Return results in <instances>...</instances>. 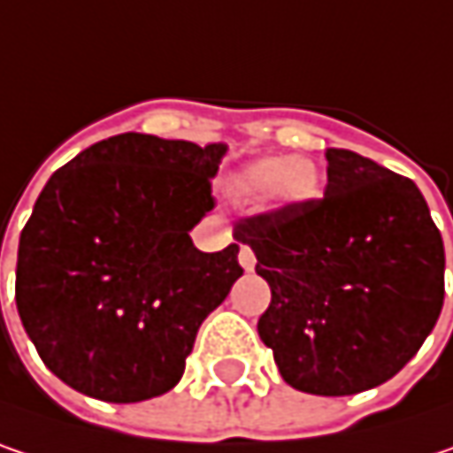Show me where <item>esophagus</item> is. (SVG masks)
Instances as JSON below:
<instances>
[{
  "mask_svg": "<svg viewBox=\"0 0 453 453\" xmlns=\"http://www.w3.org/2000/svg\"><path fill=\"white\" fill-rule=\"evenodd\" d=\"M240 265H242L244 271H252V268H255V252H252L247 244L240 247Z\"/></svg>",
  "mask_w": 453,
  "mask_h": 453,
  "instance_id": "1",
  "label": "esophagus"
}]
</instances>
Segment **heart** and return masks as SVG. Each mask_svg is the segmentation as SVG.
Instances as JSON below:
<instances>
[{"label":"heart","instance_id":"obj_1","mask_svg":"<svg viewBox=\"0 0 453 453\" xmlns=\"http://www.w3.org/2000/svg\"><path fill=\"white\" fill-rule=\"evenodd\" d=\"M240 193L257 203L275 196L283 203L302 206L319 196V170L302 157H268L240 175Z\"/></svg>","mask_w":453,"mask_h":453}]
</instances>
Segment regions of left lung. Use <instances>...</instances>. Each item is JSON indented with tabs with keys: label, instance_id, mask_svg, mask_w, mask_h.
<instances>
[{
	"label": "left lung",
	"instance_id": "8db88e82",
	"mask_svg": "<svg viewBox=\"0 0 453 453\" xmlns=\"http://www.w3.org/2000/svg\"><path fill=\"white\" fill-rule=\"evenodd\" d=\"M325 198L240 219L271 286L257 319L286 384L342 397L392 379L443 307V240L418 185L327 149Z\"/></svg>",
	"mask_w": 453,
	"mask_h": 453
}]
</instances>
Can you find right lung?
Returning a JSON list of instances; mask_svg holds the SVG:
<instances>
[{"instance_id":"add662e5","label":"right lung","mask_w":453,"mask_h":453,"mask_svg":"<svg viewBox=\"0 0 453 453\" xmlns=\"http://www.w3.org/2000/svg\"><path fill=\"white\" fill-rule=\"evenodd\" d=\"M224 144L118 134L56 170L17 247L15 302L38 356L105 403L170 392L201 322L242 275L240 244L201 252Z\"/></svg>"}]
</instances>
